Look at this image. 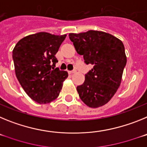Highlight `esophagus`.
Masks as SVG:
<instances>
[{"instance_id":"esophagus-1","label":"esophagus","mask_w":147,"mask_h":147,"mask_svg":"<svg viewBox=\"0 0 147 147\" xmlns=\"http://www.w3.org/2000/svg\"><path fill=\"white\" fill-rule=\"evenodd\" d=\"M76 70H73V71H68V74H74V73H76Z\"/></svg>"}]
</instances>
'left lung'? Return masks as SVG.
Listing matches in <instances>:
<instances>
[{"mask_svg": "<svg viewBox=\"0 0 147 147\" xmlns=\"http://www.w3.org/2000/svg\"><path fill=\"white\" fill-rule=\"evenodd\" d=\"M69 38L85 63L93 66L85 74L84 83L76 88L79 96L88 107H102L120 86L127 63L124 44L110 34L93 30L71 33Z\"/></svg>", "mask_w": 147, "mask_h": 147, "instance_id": "1", "label": "left lung"}]
</instances>
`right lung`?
Masks as SVG:
<instances>
[{
    "instance_id": "add662e5",
    "label": "right lung",
    "mask_w": 147,
    "mask_h": 147,
    "mask_svg": "<svg viewBox=\"0 0 147 147\" xmlns=\"http://www.w3.org/2000/svg\"><path fill=\"white\" fill-rule=\"evenodd\" d=\"M66 34L39 32L23 37L12 51L15 74L30 98L48 104L59 96L67 71L53 67L58 62L55 54Z\"/></svg>"
}]
</instances>
